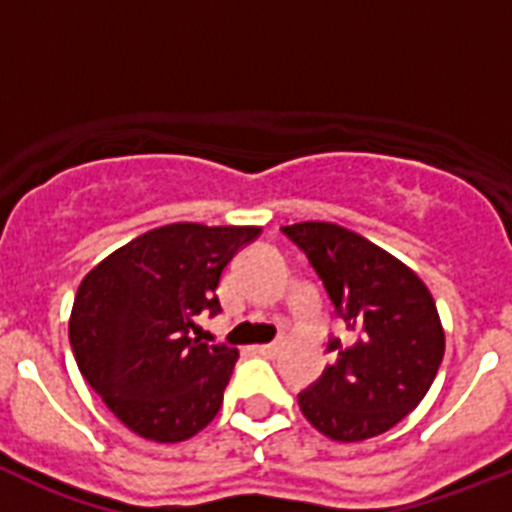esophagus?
Instances as JSON below:
<instances>
[{
    "label": "esophagus",
    "instance_id": "1",
    "mask_svg": "<svg viewBox=\"0 0 512 512\" xmlns=\"http://www.w3.org/2000/svg\"><path fill=\"white\" fill-rule=\"evenodd\" d=\"M279 346L277 343H261V346H256V354L261 356H277Z\"/></svg>",
    "mask_w": 512,
    "mask_h": 512
}]
</instances>
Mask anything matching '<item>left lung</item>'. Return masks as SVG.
Masks as SVG:
<instances>
[{
  "label": "left lung",
  "mask_w": 512,
  "mask_h": 512,
  "mask_svg": "<svg viewBox=\"0 0 512 512\" xmlns=\"http://www.w3.org/2000/svg\"><path fill=\"white\" fill-rule=\"evenodd\" d=\"M307 253L343 318L348 343L297 395L312 428L341 443L390 431L431 390L446 348L436 302L423 279L392 253L336 223L284 225Z\"/></svg>",
  "instance_id": "1"
}]
</instances>
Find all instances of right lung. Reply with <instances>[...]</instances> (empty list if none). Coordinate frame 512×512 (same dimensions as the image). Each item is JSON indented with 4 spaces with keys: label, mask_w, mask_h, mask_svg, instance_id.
Here are the masks:
<instances>
[{
    "label": "right lung",
    "mask_w": 512,
    "mask_h": 512,
    "mask_svg": "<svg viewBox=\"0 0 512 512\" xmlns=\"http://www.w3.org/2000/svg\"><path fill=\"white\" fill-rule=\"evenodd\" d=\"M256 225L171 223L112 251L81 279L69 338L81 377L140 438L179 443L212 423L238 348L202 343L197 315Z\"/></svg>",
    "instance_id": "add662e5"
}]
</instances>
